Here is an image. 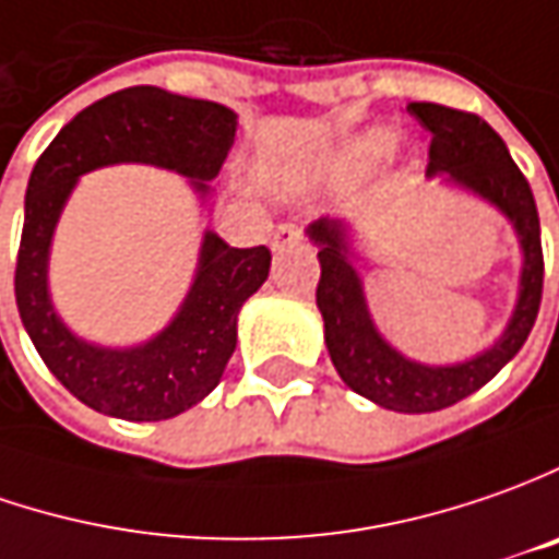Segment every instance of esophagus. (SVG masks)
Returning <instances> with one entry per match:
<instances>
[{
    "label": "esophagus",
    "mask_w": 559,
    "mask_h": 559,
    "mask_svg": "<svg viewBox=\"0 0 559 559\" xmlns=\"http://www.w3.org/2000/svg\"><path fill=\"white\" fill-rule=\"evenodd\" d=\"M297 241H302V228H299L297 222H281L278 228H275L272 247H275V250H284V247H290V243Z\"/></svg>",
    "instance_id": "34e87169"
}]
</instances>
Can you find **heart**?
Segmentation results:
<instances>
[{
  "mask_svg": "<svg viewBox=\"0 0 559 559\" xmlns=\"http://www.w3.org/2000/svg\"><path fill=\"white\" fill-rule=\"evenodd\" d=\"M390 147H393V135H390V132H374V135H368L365 142H358L356 154L361 160H374V157H383Z\"/></svg>",
  "mask_w": 559,
  "mask_h": 559,
  "instance_id": "obj_1",
  "label": "heart"
}]
</instances>
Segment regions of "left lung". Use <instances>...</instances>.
<instances>
[{"instance_id":"8db88e82","label":"left lung","mask_w":559,"mask_h":559,"mask_svg":"<svg viewBox=\"0 0 559 559\" xmlns=\"http://www.w3.org/2000/svg\"><path fill=\"white\" fill-rule=\"evenodd\" d=\"M408 114L417 117L430 139V166L427 176L445 173L457 185L476 191L479 198L495 203L516 228L523 243V278H520V302L510 318L504 337L498 340L483 356L471 358L452 368H427L408 361L386 346L374 331L368 306L361 297V281L349 262V250L343 241L337 222L321 219L309 228L316 238L321 278H318L316 302L324 318V343L331 361L343 377V383L358 395L377 402L380 408L405 414L442 412L454 402L467 399L479 386H486L510 358L523 349L532 324L542 306L545 284V253H542V225L535 198L508 154V145L486 120L467 110L412 102Z\"/></svg>"}]
</instances>
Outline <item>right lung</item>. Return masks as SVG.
Wrapping results in <instances>:
<instances>
[{
    "label": "right lung",
    "instance_id": "1",
    "mask_svg": "<svg viewBox=\"0 0 559 559\" xmlns=\"http://www.w3.org/2000/svg\"><path fill=\"white\" fill-rule=\"evenodd\" d=\"M235 110L157 86H132L80 110L29 173L14 299L36 353L64 390L123 420H166L198 405L219 383L238 343V312L269 278V247H228L206 231L201 269L182 312L160 337L135 349H102L58 321L46 290V260L73 182L107 164L176 169L206 194L235 142Z\"/></svg>",
    "mask_w": 559,
    "mask_h": 559
}]
</instances>
